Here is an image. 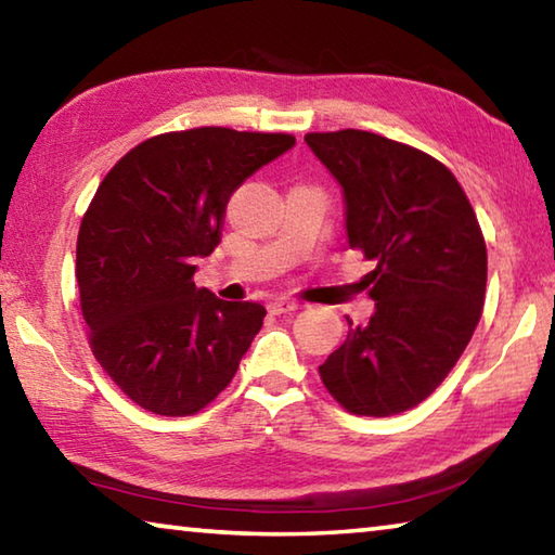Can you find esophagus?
Returning a JSON list of instances; mask_svg holds the SVG:
<instances>
[{"instance_id": "obj_1", "label": "esophagus", "mask_w": 555, "mask_h": 555, "mask_svg": "<svg viewBox=\"0 0 555 555\" xmlns=\"http://www.w3.org/2000/svg\"><path fill=\"white\" fill-rule=\"evenodd\" d=\"M298 304L294 298H274L269 304V311L274 315H281V313H288V311H296Z\"/></svg>"}]
</instances>
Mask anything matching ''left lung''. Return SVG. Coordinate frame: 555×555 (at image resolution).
<instances>
[{
  "label": "left lung",
  "instance_id": "1",
  "mask_svg": "<svg viewBox=\"0 0 555 555\" xmlns=\"http://www.w3.org/2000/svg\"><path fill=\"white\" fill-rule=\"evenodd\" d=\"M343 188L347 244L374 269V313L318 367L357 416H393L436 391L473 337L487 286L475 210L448 168L362 129L306 134Z\"/></svg>",
  "mask_w": 555,
  "mask_h": 555
}]
</instances>
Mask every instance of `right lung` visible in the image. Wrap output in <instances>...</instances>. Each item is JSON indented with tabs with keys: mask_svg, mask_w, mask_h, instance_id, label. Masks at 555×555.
<instances>
[{
	"mask_svg": "<svg viewBox=\"0 0 555 555\" xmlns=\"http://www.w3.org/2000/svg\"><path fill=\"white\" fill-rule=\"evenodd\" d=\"M291 134L171 131L121 156L80 222L75 276L90 347L112 382L158 416H191L232 382L267 308L198 288L230 195L286 154Z\"/></svg>",
	"mask_w": 555,
	"mask_h": 555,
	"instance_id": "1",
	"label": "right lung"
}]
</instances>
